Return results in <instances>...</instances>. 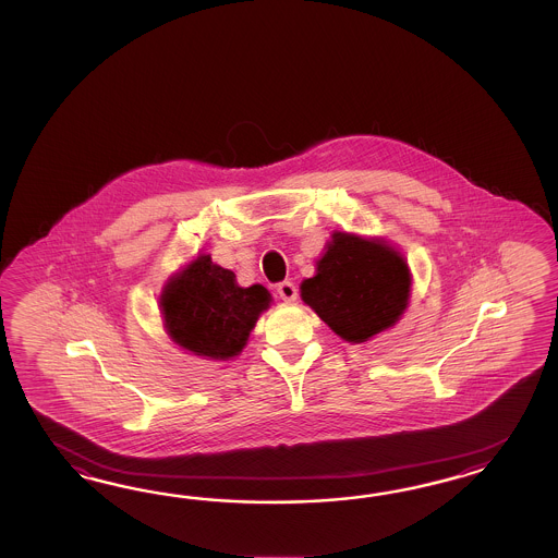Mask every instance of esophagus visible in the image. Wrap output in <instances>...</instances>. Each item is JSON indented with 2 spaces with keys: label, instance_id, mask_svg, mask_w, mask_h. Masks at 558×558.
Wrapping results in <instances>:
<instances>
[{
  "label": "esophagus",
  "instance_id": "1",
  "mask_svg": "<svg viewBox=\"0 0 558 558\" xmlns=\"http://www.w3.org/2000/svg\"><path fill=\"white\" fill-rule=\"evenodd\" d=\"M278 294H280V299L282 301H287V303H294L296 301V296H299V292H296V287L292 284V282H280L278 284Z\"/></svg>",
  "mask_w": 558,
  "mask_h": 558
}]
</instances>
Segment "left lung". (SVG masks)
<instances>
[{
    "label": "left lung",
    "instance_id": "obj_1",
    "mask_svg": "<svg viewBox=\"0 0 558 558\" xmlns=\"http://www.w3.org/2000/svg\"><path fill=\"white\" fill-rule=\"evenodd\" d=\"M411 270L389 241L333 231L315 276L301 284V299L329 329L350 343H364L403 317Z\"/></svg>",
    "mask_w": 558,
    "mask_h": 558
}]
</instances>
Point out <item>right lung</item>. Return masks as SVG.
Instances as JSON below:
<instances>
[{"instance_id": "obj_1", "label": "right lung", "mask_w": 558, "mask_h": 558, "mask_svg": "<svg viewBox=\"0 0 558 558\" xmlns=\"http://www.w3.org/2000/svg\"><path fill=\"white\" fill-rule=\"evenodd\" d=\"M271 294L262 284L243 288L235 274L210 255H196L175 271L159 294V311L169 338L204 360H229L243 352Z\"/></svg>"}]
</instances>
